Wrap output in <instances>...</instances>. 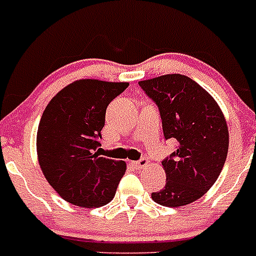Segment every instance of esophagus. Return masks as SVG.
Segmentation results:
<instances>
[{"instance_id":"1","label":"esophagus","mask_w":256,"mask_h":256,"mask_svg":"<svg viewBox=\"0 0 256 256\" xmlns=\"http://www.w3.org/2000/svg\"><path fill=\"white\" fill-rule=\"evenodd\" d=\"M148 162H148V159H144V158H142V159H140L138 162H133V165H134V166L137 169H144V168H146V166H148Z\"/></svg>"}]
</instances>
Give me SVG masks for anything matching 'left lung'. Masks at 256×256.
Listing matches in <instances>:
<instances>
[{"label": "left lung", "instance_id": "obj_1", "mask_svg": "<svg viewBox=\"0 0 256 256\" xmlns=\"http://www.w3.org/2000/svg\"><path fill=\"white\" fill-rule=\"evenodd\" d=\"M159 108L165 140L177 150L162 162L166 174L162 190L151 198L164 206L191 204L216 183L228 152V126L216 101L200 84L180 74L138 82Z\"/></svg>", "mask_w": 256, "mask_h": 256}]
</instances>
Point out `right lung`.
Here are the masks:
<instances>
[{
    "label": "right lung",
    "instance_id": "1",
    "mask_svg": "<svg viewBox=\"0 0 256 256\" xmlns=\"http://www.w3.org/2000/svg\"><path fill=\"white\" fill-rule=\"evenodd\" d=\"M126 82L79 79L62 88L44 108L37 155L47 182L70 204L100 208L112 200L126 165L97 151L106 108Z\"/></svg>",
    "mask_w": 256,
    "mask_h": 256
}]
</instances>
